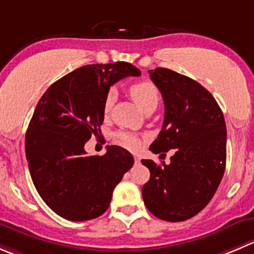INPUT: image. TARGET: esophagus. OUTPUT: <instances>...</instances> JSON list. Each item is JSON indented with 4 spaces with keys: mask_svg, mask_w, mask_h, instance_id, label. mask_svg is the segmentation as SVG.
Here are the masks:
<instances>
[{
    "mask_svg": "<svg viewBox=\"0 0 254 254\" xmlns=\"http://www.w3.org/2000/svg\"><path fill=\"white\" fill-rule=\"evenodd\" d=\"M134 163H136V165H139V163H141V158H139L138 156H134Z\"/></svg>",
    "mask_w": 254,
    "mask_h": 254,
    "instance_id": "34e87169",
    "label": "esophagus"
}]
</instances>
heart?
Returning <instances> with one entry per match:
<instances>
[{"label": "heart", "instance_id": "heart-1", "mask_svg": "<svg viewBox=\"0 0 254 254\" xmlns=\"http://www.w3.org/2000/svg\"><path fill=\"white\" fill-rule=\"evenodd\" d=\"M129 93H131L132 98L136 101V103L143 112L151 107H157V105H158V88L149 81H139L133 83L129 87ZM115 89H110L107 95H106L105 102H103V110H105L106 113L111 111L113 102H115ZM115 137L118 144H121V146L127 149H131V151H136L139 144H141L138 137L134 136L133 133H129V132H117Z\"/></svg>", "mask_w": 254, "mask_h": 254}]
</instances>
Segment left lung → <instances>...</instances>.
Here are the masks:
<instances>
[{
    "mask_svg": "<svg viewBox=\"0 0 254 254\" xmlns=\"http://www.w3.org/2000/svg\"><path fill=\"white\" fill-rule=\"evenodd\" d=\"M165 102V120L153 153L176 149L163 167L142 159L151 172L142 188L148 211L159 219L182 222L202 211L216 193L226 168L223 113L202 84L168 68L149 69Z\"/></svg>",
    "mask_w": 254,
    "mask_h": 254,
    "instance_id": "1",
    "label": "left lung"
}]
</instances>
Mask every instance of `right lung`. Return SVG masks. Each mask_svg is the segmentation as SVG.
<instances>
[{"instance_id": "1", "label": "right lung", "mask_w": 254, "mask_h": 254, "mask_svg": "<svg viewBox=\"0 0 254 254\" xmlns=\"http://www.w3.org/2000/svg\"><path fill=\"white\" fill-rule=\"evenodd\" d=\"M139 74L127 62L87 64L51 84L38 101L26 132V158L38 194L62 218L81 222L105 213L115 187L133 166L122 147L87 156L84 143L101 136L110 87Z\"/></svg>"}]
</instances>
